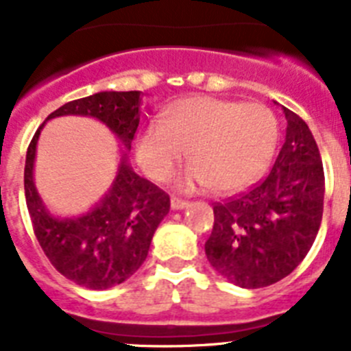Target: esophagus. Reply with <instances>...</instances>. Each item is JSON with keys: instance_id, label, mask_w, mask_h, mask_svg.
I'll return each mask as SVG.
<instances>
[{"instance_id": "1", "label": "esophagus", "mask_w": 351, "mask_h": 351, "mask_svg": "<svg viewBox=\"0 0 351 351\" xmlns=\"http://www.w3.org/2000/svg\"><path fill=\"white\" fill-rule=\"evenodd\" d=\"M188 206H190V202H188V200H181V198H172V200H170V207H172L173 210L186 209Z\"/></svg>"}]
</instances>
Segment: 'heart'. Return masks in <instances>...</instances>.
Segmentation results:
<instances>
[{
    "label": "heart",
    "mask_w": 351,
    "mask_h": 351,
    "mask_svg": "<svg viewBox=\"0 0 351 351\" xmlns=\"http://www.w3.org/2000/svg\"><path fill=\"white\" fill-rule=\"evenodd\" d=\"M278 141V123L262 104H239L193 96L169 107L165 119L154 117L137 141L142 169L165 181L188 151L191 163L179 178L184 191L213 188L230 193L260 176Z\"/></svg>",
    "instance_id": "heart-1"
}]
</instances>
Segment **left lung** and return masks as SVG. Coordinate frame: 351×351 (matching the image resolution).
I'll return each mask as SVG.
<instances>
[{"instance_id": "1", "label": "left lung", "mask_w": 351, "mask_h": 351, "mask_svg": "<svg viewBox=\"0 0 351 351\" xmlns=\"http://www.w3.org/2000/svg\"><path fill=\"white\" fill-rule=\"evenodd\" d=\"M287 137L267 178L214 206L206 255L223 278L262 288L287 278L308 255L324 214L325 178L308 125L283 107Z\"/></svg>"}]
</instances>
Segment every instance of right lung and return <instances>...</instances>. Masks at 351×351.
<instances>
[{"mask_svg":"<svg viewBox=\"0 0 351 351\" xmlns=\"http://www.w3.org/2000/svg\"><path fill=\"white\" fill-rule=\"evenodd\" d=\"M141 104V91H100L68 101L43 121L27 147L24 193L36 239L56 271L91 290L116 287L138 271L170 209L169 195L133 172L128 163ZM61 115L100 120L125 145L111 190L88 213L71 219L56 217L45 207L32 178L39 132L47 120Z\"/></svg>","mask_w":351,"mask_h":351,"instance_id":"1","label":"right lung"}]
</instances>
